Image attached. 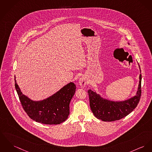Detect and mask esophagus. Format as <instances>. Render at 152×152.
Here are the masks:
<instances>
[{"label": "esophagus", "instance_id": "esophagus-1", "mask_svg": "<svg viewBox=\"0 0 152 152\" xmlns=\"http://www.w3.org/2000/svg\"><path fill=\"white\" fill-rule=\"evenodd\" d=\"M87 81L86 79L84 77H81V78L79 80V85L81 86V87L83 88L86 85Z\"/></svg>", "mask_w": 152, "mask_h": 152}]
</instances>
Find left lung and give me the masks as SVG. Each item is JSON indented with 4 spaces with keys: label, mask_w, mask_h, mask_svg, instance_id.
I'll return each instance as SVG.
<instances>
[{
    "label": "left lung",
    "mask_w": 152,
    "mask_h": 152,
    "mask_svg": "<svg viewBox=\"0 0 152 152\" xmlns=\"http://www.w3.org/2000/svg\"><path fill=\"white\" fill-rule=\"evenodd\" d=\"M141 80V73L136 95L124 101H111L101 97L100 94L89 89L88 93L89 96L90 107L96 118L104 121H113L120 120L130 113L137 107L140 100Z\"/></svg>",
    "instance_id": "8db88e82"
}]
</instances>
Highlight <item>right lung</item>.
<instances>
[{
  "label": "right lung",
  "instance_id": "obj_1",
  "mask_svg": "<svg viewBox=\"0 0 152 152\" xmlns=\"http://www.w3.org/2000/svg\"><path fill=\"white\" fill-rule=\"evenodd\" d=\"M15 87L21 105L31 119L45 124H59L70 114V102L75 94L76 86L70 82L50 97L41 101H33L22 94L15 76Z\"/></svg>",
  "mask_w": 152,
  "mask_h": 152
}]
</instances>
